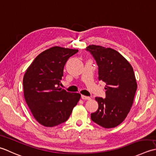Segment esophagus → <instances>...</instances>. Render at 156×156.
<instances>
[{
	"label": "esophagus",
	"mask_w": 156,
	"mask_h": 156,
	"mask_svg": "<svg viewBox=\"0 0 156 156\" xmlns=\"http://www.w3.org/2000/svg\"><path fill=\"white\" fill-rule=\"evenodd\" d=\"M81 98H82L83 100H90V99H91V98H90V97L83 96V95H81Z\"/></svg>",
	"instance_id": "obj_1"
}]
</instances>
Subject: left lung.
Instances as JSON below:
<instances>
[{
	"mask_svg": "<svg viewBox=\"0 0 156 156\" xmlns=\"http://www.w3.org/2000/svg\"><path fill=\"white\" fill-rule=\"evenodd\" d=\"M98 66V79L106 83V98L96 97L98 109L92 121L104 128H114L126 119L137 87L131 64L116 50L101 46L87 47Z\"/></svg>",
	"mask_w": 156,
	"mask_h": 156,
	"instance_id": "left-lung-1",
	"label": "left lung"
}]
</instances>
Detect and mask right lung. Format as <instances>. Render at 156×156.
<instances>
[{"instance_id":"right-lung-1","label":"right lung","mask_w":156,"mask_h":156,"mask_svg":"<svg viewBox=\"0 0 156 156\" xmlns=\"http://www.w3.org/2000/svg\"><path fill=\"white\" fill-rule=\"evenodd\" d=\"M78 50L54 46L34 59L24 75V98L32 115L41 125L52 127L69 118L81 95L60 87L67 60Z\"/></svg>"}]
</instances>
